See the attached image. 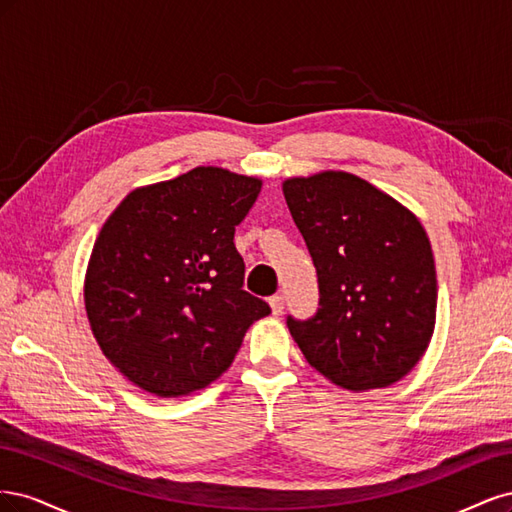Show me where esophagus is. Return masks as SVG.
Returning a JSON list of instances; mask_svg holds the SVG:
<instances>
[{
    "mask_svg": "<svg viewBox=\"0 0 512 512\" xmlns=\"http://www.w3.org/2000/svg\"><path fill=\"white\" fill-rule=\"evenodd\" d=\"M269 305H271V312L275 316H280L284 312V297H282V294H273V297L269 299Z\"/></svg>",
    "mask_w": 512,
    "mask_h": 512,
    "instance_id": "esophagus-1",
    "label": "esophagus"
}]
</instances>
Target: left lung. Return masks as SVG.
Wrapping results in <instances>:
<instances>
[{
    "instance_id": "obj_1",
    "label": "left lung",
    "mask_w": 512,
    "mask_h": 512,
    "mask_svg": "<svg viewBox=\"0 0 512 512\" xmlns=\"http://www.w3.org/2000/svg\"><path fill=\"white\" fill-rule=\"evenodd\" d=\"M318 273V312L288 329L307 363L350 391L384 389L421 361L436 324L431 243L416 215L365 179L284 181Z\"/></svg>"
}]
</instances>
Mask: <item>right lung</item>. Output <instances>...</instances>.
<instances>
[{
    "label": "right lung",
    "mask_w": 512,
    "mask_h": 512,
    "mask_svg": "<svg viewBox=\"0 0 512 512\" xmlns=\"http://www.w3.org/2000/svg\"><path fill=\"white\" fill-rule=\"evenodd\" d=\"M262 181L215 166L138 188L94 243L85 309L102 352L158 397L205 389L271 307L243 290L235 226Z\"/></svg>",
    "instance_id": "1"
}]
</instances>
